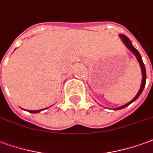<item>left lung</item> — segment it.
Here are the masks:
<instances>
[{
	"label": "left lung",
	"instance_id": "1",
	"mask_svg": "<svg viewBox=\"0 0 153 153\" xmlns=\"http://www.w3.org/2000/svg\"><path fill=\"white\" fill-rule=\"evenodd\" d=\"M119 37L121 38V40L122 41V42L124 43V45L126 46L129 50H130L132 53L134 54V56L136 57V59H137V60H138V62L139 63V65H140V67H141V71H142V83H141V86H140V89H139V92H138V94H136V96L134 98L133 100H131L130 102H129L128 103H126V104H125V105H122L121 106V107H118V108H114L113 110H120V109H122V108H125L126 107H127V106H129L130 104H131L132 102H134L139 97V95L141 94V93L143 92V89H144V87H145V84H146V78H147V76H146V69H145V66H144V63H143V62L142 60V57H141V55H140V53H139V52L137 50H136L135 48L134 47L133 45H132V42L130 41V40L128 37H127L126 36L124 35V34H119Z\"/></svg>",
	"mask_w": 153,
	"mask_h": 153
}]
</instances>
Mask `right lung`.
I'll list each match as a JSON object with an SVG mask.
<instances>
[{
	"label": "right lung",
	"instance_id": "obj_1",
	"mask_svg": "<svg viewBox=\"0 0 153 153\" xmlns=\"http://www.w3.org/2000/svg\"><path fill=\"white\" fill-rule=\"evenodd\" d=\"M45 109V108H44ZM44 109H41V110H36V111H33V110H27L28 112H31V113H38V112H41V111H43Z\"/></svg>",
	"mask_w": 153,
	"mask_h": 153
}]
</instances>
